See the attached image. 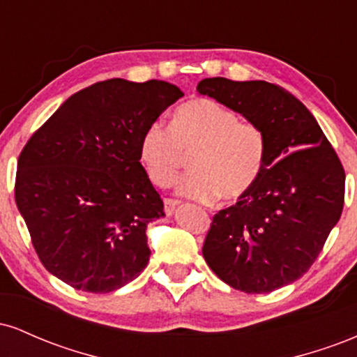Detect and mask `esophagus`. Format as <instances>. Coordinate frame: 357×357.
<instances>
[{
  "instance_id": "1",
  "label": "esophagus",
  "mask_w": 357,
  "mask_h": 357,
  "mask_svg": "<svg viewBox=\"0 0 357 357\" xmlns=\"http://www.w3.org/2000/svg\"><path fill=\"white\" fill-rule=\"evenodd\" d=\"M178 204H179L178 199H171V198H166V199H165V211H166V215H167V216H171V215H173L176 208H178Z\"/></svg>"
}]
</instances>
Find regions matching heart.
I'll use <instances>...</instances> for the list:
<instances>
[{"label": "heart", "instance_id": "heart-1", "mask_svg": "<svg viewBox=\"0 0 357 357\" xmlns=\"http://www.w3.org/2000/svg\"><path fill=\"white\" fill-rule=\"evenodd\" d=\"M191 173L178 191L202 203L245 198L258 183L267 159V136L260 126L211 99H195L176 109L171 127L147 126L139 141V162L155 186L178 178L184 155Z\"/></svg>", "mask_w": 357, "mask_h": 357}]
</instances>
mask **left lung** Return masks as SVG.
<instances>
[{
	"label": "left lung",
	"mask_w": 357,
	"mask_h": 357,
	"mask_svg": "<svg viewBox=\"0 0 357 357\" xmlns=\"http://www.w3.org/2000/svg\"><path fill=\"white\" fill-rule=\"evenodd\" d=\"M267 136V159L245 198L213 216L203 257L225 284L267 294L301 278L341 218L346 174L309 109L264 80L213 77L196 87Z\"/></svg>",
	"instance_id": "1"
}]
</instances>
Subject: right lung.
<instances>
[{
  "mask_svg": "<svg viewBox=\"0 0 357 357\" xmlns=\"http://www.w3.org/2000/svg\"><path fill=\"white\" fill-rule=\"evenodd\" d=\"M183 96L162 80L97 82L30 137L18 158L15 199L52 275L107 294L146 268L147 225L165 216V204L139 162V141Z\"/></svg>",
  "mask_w": 357,
  "mask_h": 357,
  "instance_id": "right-lung-1",
  "label": "right lung"
}]
</instances>
